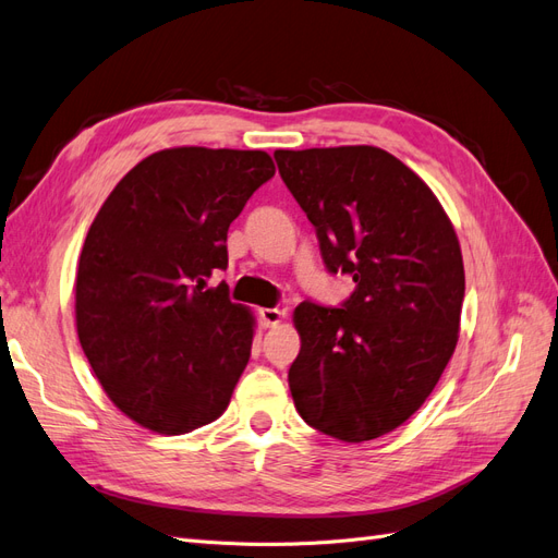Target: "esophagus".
<instances>
[{
	"instance_id": "esophagus-1",
	"label": "esophagus",
	"mask_w": 558,
	"mask_h": 558,
	"mask_svg": "<svg viewBox=\"0 0 558 558\" xmlns=\"http://www.w3.org/2000/svg\"><path fill=\"white\" fill-rule=\"evenodd\" d=\"M283 316H286V310H283V307H263V310H260V318H263V324H265L267 328L279 326Z\"/></svg>"
}]
</instances>
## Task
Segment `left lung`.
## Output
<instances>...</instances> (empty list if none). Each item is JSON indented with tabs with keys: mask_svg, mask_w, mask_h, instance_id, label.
<instances>
[{
	"mask_svg": "<svg viewBox=\"0 0 558 558\" xmlns=\"http://www.w3.org/2000/svg\"><path fill=\"white\" fill-rule=\"evenodd\" d=\"M279 174L316 228L328 272L353 277L342 307L300 302L295 410L342 442L404 424L459 342L465 272L433 191L377 146L275 150Z\"/></svg>",
	"mask_w": 558,
	"mask_h": 558,
	"instance_id": "8db88e82",
	"label": "left lung"
}]
</instances>
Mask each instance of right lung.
I'll list each match as a JSON object with an SVG mask.
<instances>
[{"instance_id": "add662e5", "label": "right lung", "mask_w": 558, "mask_h": 558, "mask_svg": "<svg viewBox=\"0 0 558 558\" xmlns=\"http://www.w3.org/2000/svg\"><path fill=\"white\" fill-rule=\"evenodd\" d=\"M275 162L265 150L179 146L116 183L76 267L83 353L118 410L181 435L211 424L253 344V314L207 289L228 267V228Z\"/></svg>"}]
</instances>
